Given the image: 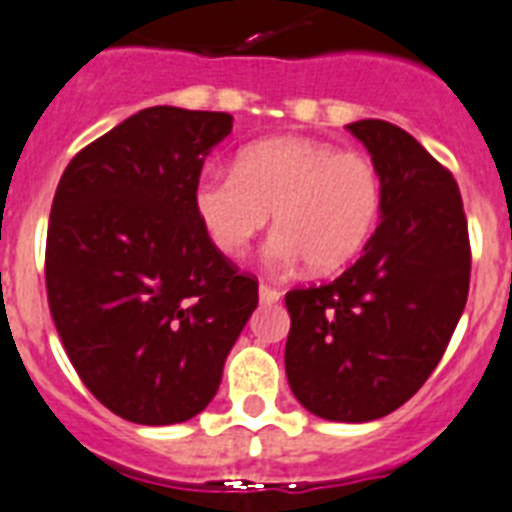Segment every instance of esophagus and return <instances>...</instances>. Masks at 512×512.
I'll return each mask as SVG.
<instances>
[{"label": "esophagus", "instance_id": "obj_1", "mask_svg": "<svg viewBox=\"0 0 512 512\" xmlns=\"http://www.w3.org/2000/svg\"><path fill=\"white\" fill-rule=\"evenodd\" d=\"M281 299V291L268 286V283H260V302L263 304H276Z\"/></svg>", "mask_w": 512, "mask_h": 512}]
</instances>
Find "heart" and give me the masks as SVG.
<instances>
[{
	"mask_svg": "<svg viewBox=\"0 0 512 512\" xmlns=\"http://www.w3.org/2000/svg\"><path fill=\"white\" fill-rule=\"evenodd\" d=\"M380 203L375 163L309 137L247 145L234 171H203L192 190L197 221L221 255L242 257L273 213L265 257L281 268L304 260L312 273H333L362 252Z\"/></svg>",
	"mask_w": 512,
	"mask_h": 512,
	"instance_id": "heart-1",
	"label": "heart"
}]
</instances>
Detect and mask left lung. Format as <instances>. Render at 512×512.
Masks as SVG:
<instances>
[{
	"instance_id": "1",
	"label": "left lung",
	"mask_w": 512,
	"mask_h": 512,
	"mask_svg": "<svg viewBox=\"0 0 512 512\" xmlns=\"http://www.w3.org/2000/svg\"><path fill=\"white\" fill-rule=\"evenodd\" d=\"M349 132L380 174V223L336 281L286 294V377L307 411L359 424L403 406L435 372L466 307L471 247L442 163L382 119Z\"/></svg>"
}]
</instances>
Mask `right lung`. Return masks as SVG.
Segmentation results:
<instances>
[{
	"label": "right lung",
	"instance_id": "1",
	"mask_svg": "<svg viewBox=\"0 0 512 512\" xmlns=\"http://www.w3.org/2000/svg\"><path fill=\"white\" fill-rule=\"evenodd\" d=\"M231 114L150 106L85 145L59 179L46 294L85 388L117 416L192 419L221 385L257 281L213 247L192 208Z\"/></svg>",
	"mask_w": 512,
	"mask_h": 512
}]
</instances>
